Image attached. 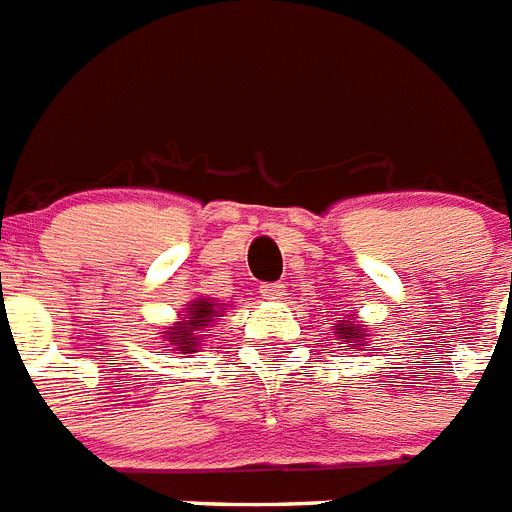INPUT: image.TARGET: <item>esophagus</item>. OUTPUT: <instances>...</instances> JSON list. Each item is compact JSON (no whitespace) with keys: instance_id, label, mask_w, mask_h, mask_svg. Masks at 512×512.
Returning <instances> with one entry per match:
<instances>
[{"instance_id":"1","label":"esophagus","mask_w":512,"mask_h":512,"mask_svg":"<svg viewBox=\"0 0 512 512\" xmlns=\"http://www.w3.org/2000/svg\"><path fill=\"white\" fill-rule=\"evenodd\" d=\"M259 293L267 301H280V298H285V285L282 282H267V285H261Z\"/></svg>"}]
</instances>
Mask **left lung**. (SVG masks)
Here are the masks:
<instances>
[{"instance_id": "left-lung-1", "label": "left lung", "mask_w": 512, "mask_h": 512, "mask_svg": "<svg viewBox=\"0 0 512 512\" xmlns=\"http://www.w3.org/2000/svg\"><path fill=\"white\" fill-rule=\"evenodd\" d=\"M333 330H335V338H343L346 346H351V349H370V338H367L370 330H367V325H359L357 314L338 317Z\"/></svg>"}]
</instances>
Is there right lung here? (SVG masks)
<instances>
[{
  "label": "right lung",
  "mask_w": 512,
  "mask_h": 512,
  "mask_svg": "<svg viewBox=\"0 0 512 512\" xmlns=\"http://www.w3.org/2000/svg\"><path fill=\"white\" fill-rule=\"evenodd\" d=\"M224 306L230 304H216L214 298L208 296L192 298L185 304V312H179L177 322L161 327V341L158 343L174 354H195L203 343V333L224 317Z\"/></svg>",
  "instance_id": "1"
}]
</instances>
